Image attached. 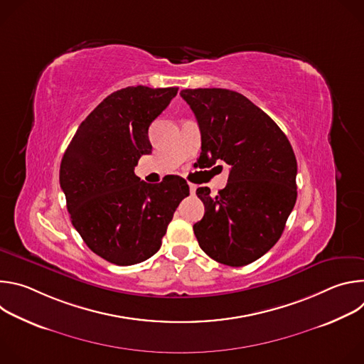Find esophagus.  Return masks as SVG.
Segmentation results:
<instances>
[{
    "instance_id": "34e87169",
    "label": "esophagus",
    "mask_w": 364,
    "mask_h": 364,
    "mask_svg": "<svg viewBox=\"0 0 364 364\" xmlns=\"http://www.w3.org/2000/svg\"><path fill=\"white\" fill-rule=\"evenodd\" d=\"M188 188H190V193H191V194H193V193H194V191H196V188H197V187H196V186H194V184H188Z\"/></svg>"
}]
</instances>
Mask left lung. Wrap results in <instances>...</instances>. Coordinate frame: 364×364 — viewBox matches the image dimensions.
<instances>
[{
	"instance_id": "left-lung-1",
	"label": "left lung",
	"mask_w": 364,
	"mask_h": 364,
	"mask_svg": "<svg viewBox=\"0 0 364 364\" xmlns=\"http://www.w3.org/2000/svg\"><path fill=\"white\" fill-rule=\"evenodd\" d=\"M180 95L200 128V157L230 167L226 187L215 197L209 187L197 188L205 213L194 235L215 261L247 265L279 240L295 205L294 149L281 128L235 90L184 89Z\"/></svg>"
}]
</instances>
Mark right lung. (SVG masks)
I'll use <instances>...</instances> for the list:
<instances>
[{
	"mask_svg": "<svg viewBox=\"0 0 364 364\" xmlns=\"http://www.w3.org/2000/svg\"><path fill=\"white\" fill-rule=\"evenodd\" d=\"M178 87L129 86L111 93L86 117L60 164V187L72 225L87 247L127 267L146 261L161 239L188 184L171 176L148 184L134 170L151 154L148 128Z\"/></svg>",
	"mask_w": 364,
	"mask_h": 364,
	"instance_id": "obj_1",
	"label": "right lung"
}]
</instances>
